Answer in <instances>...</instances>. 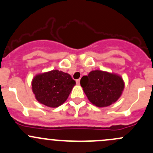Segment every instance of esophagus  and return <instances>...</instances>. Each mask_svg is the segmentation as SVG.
Wrapping results in <instances>:
<instances>
[{"instance_id": "esophagus-1", "label": "esophagus", "mask_w": 153, "mask_h": 153, "mask_svg": "<svg viewBox=\"0 0 153 153\" xmlns=\"http://www.w3.org/2000/svg\"><path fill=\"white\" fill-rule=\"evenodd\" d=\"M76 82L77 85H79V83H80V79H76Z\"/></svg>"}]
</instances>
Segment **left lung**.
I'll use <instances>...</instances> for the list:
<instances>
[{
  "instance_id": "left-lung-1",
  "label": "left lung",
  "mask_w": 153,
  "mask_h": 153,
  "mask_svg": "<svg viewBox=\"0 0 153 153\" xmlns=\"http://www.w3.org/2000/svg\"><path fill=\"white\" fill-rule=\"evenodd\" d=\"M88 100L96 106L103 108L116 102L121 97L124 88L122 78L116 74L96 70L80 80Z\"/></svg>"
}]
</instances>
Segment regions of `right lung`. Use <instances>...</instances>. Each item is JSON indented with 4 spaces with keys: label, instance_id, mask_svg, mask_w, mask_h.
I'll list each match as a JSON object with an SVG mask.
<instances>
[{
    "label": "right lung",
    "instance_id": "1",
    "mask_svg": "<svg viewBox=\"0 0 153 153\" xmlns=\"http://www.w3.org/2000/svg\"><path fill=\"white\" fill-rule=\"evenodd\" d=\"M76 82L70 74L53 70L36 75L31 86L36 100L50 108H56L67 100Z\"/></svg>",
    "mask_w": 153,
    "mask_h": 153
}]
</instances>
